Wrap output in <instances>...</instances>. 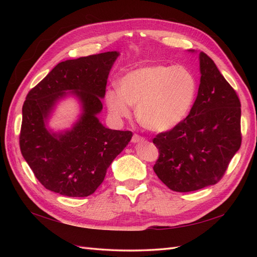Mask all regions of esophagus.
<instances>
[{"label": "esophagus", "instance_id": "1", "mask_svg": "<svg viewBox=\"0 0 257 257\" xmlns=\"http://www.w3.org/2000/svg\"><path fill=\"white\" fill-rule=\"evenodd\" d=\"M132 141H133V143H135V144H137V143H144L145 138L141 137V136H139V135H137V134H135V135L133 136Z\"/></svg>", "mask_w": 257, "mask_h": 257}]
</instances>
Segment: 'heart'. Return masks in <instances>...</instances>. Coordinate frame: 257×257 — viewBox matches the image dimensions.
Returning a JSON list of instances; mask_svg holds the SVG:
<instances>
[{
  "label": "heart",
  "mask_w": 257,
  "mask_h": 257,
  "mask_svg": "<svg viewBox=\"0 0 257 257\" xmlns=\"http://www.w3.org/2000/svg\"><path fill=\"white\" fill-rule=\"evenodd\" d=\"M106 92V105L114 119L129 117L130 106L144 128L155 133L173 129L188 116L198 83L184 66L150 65L132 70Z\"/></svg>",
  "instance_id": "b5f03b06"
}]
</instances>
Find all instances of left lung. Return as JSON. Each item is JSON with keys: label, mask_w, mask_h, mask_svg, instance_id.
Masks as SVG:
<instances>
[{"label": "left lung", "mask_w": 257, "mask_h": 257, "mask_svg": "<svg viewBox=\"0 0 257 257\" xmlns=\"http://www.w3.org/2000/svg\"><path fill=\"white\" fill-rule=\"evenodd\" d=\"M199 56L200 86L188 117L152 140L159 149L154 170L176 192L219 182L242 143L236 91L205 53Z\"/></svg>", "instance_id": "1"}]
</instances>
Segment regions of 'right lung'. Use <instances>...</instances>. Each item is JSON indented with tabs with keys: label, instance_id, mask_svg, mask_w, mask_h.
Masks as SVG:
<instances>
[{
	"label": "right lung",
	"instance_id": "right-lung-1",
	"mask_svg": "<svg viewBox=\"0 0 257 257\" xmlns=\"http://www.w3.org/2000/svg\"><path fill=\"white\" fill-rule=\"evenodd\" d=\"M118 56V52H106L59 63L27 94L20 148L47 190L72 198L92 194L132 139V132L108 129L97 118ZM68 93L79 98L83 112L72 130L53 133L46 127L47 120L56 102Z\"/></svg>",
	"mask_w": 257,
	"mask_h": 257
}]
</instances>
